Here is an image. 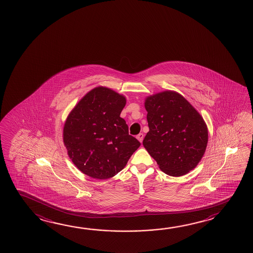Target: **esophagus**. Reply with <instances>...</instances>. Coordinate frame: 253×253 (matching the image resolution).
<instances>
[{
    "label": "esophagus",
    "instance_id": "obj_1",
    "mask_svg": "<svg viewBox=\"0 0 253 253\" xmlns=\"http://www.w3.org/2000/svg\"><path fill=\"white\" fill-rule=\"evenodd\" d=\"M143 137H144V134L142 133H139V134H137V136H136V138L139 140V142H140V143H142V142H143Z\"/></svg>",
    "mask_w": 253,
    "mask_h": 253
}]
</instances>
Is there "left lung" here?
Wrapping results in <instances>:
<instances>
[{
    "mask_svg": "<svg viewBox=\"0 0 253 253\" xmlns=\"http://www.w3.org/2000/svg\"><path fill=\"white\" fill-rule=\"evenodd\" d=\"M149 132L143 144L165 174L181 176L205 152L208 129L197 110L177 92L166 91L145 100Z\"/></svg>",
    "mask_w": 253,
    "mask_h": 253,
    "instance_id": "1",
    "label": "left lung"
}]
</instances>
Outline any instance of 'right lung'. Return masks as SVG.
Instances as JSON below:
<instances>
[{
	"mask_svg": "<svg viewBox=\"0 0 253 253\" xmlns=\"http://www.w3.org/2000/svg\"><path fill=\"white\" fill-rule=\"evenodd\" d=\"M125 105L123 95L109 88H94L66 120L63 141L68 154L88 176L101 180L114 176L141 145L120 118Z\"/></svg>",
	"mask_w": 253,
	"mask_h": 253,
	"instance_id": "1",
	"label": "right lung"
}]
</instances>
